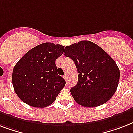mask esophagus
<instances>
[{
    "label": "esophagus",
    "mask_w": 133,
    "mask_h": 133,
    "mask_svg": "<svg viewBox=\"0 0 133 133\" xmlns=\"http://www.w3.org/2000/svg\"><path fill=\"white\" fill-rule=\"evenodd\" d=\"M68 76H67V75H64V76H63V78H64L65 79V81H68Z\"/></svg>",
    "instance_id": "1"
}]
</instances>
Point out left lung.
I'll use <instances>...</instances> for the list:
<instances>
[{
  "instance_id": "8db88e82",
  "label": "left lung",
  "mask_w": 133,
  "mask_h": 133,
  "mask_svg": "<svg viewBox=\"0 0 133 133\" xmlns=\"http://www.w3.org/2000/svg\"><path fill=\"white\" fill-rule=\"evenodd\" d=\"M65 56L75 62L78 82L70 92L75 101L84 107H97L107 102L117 90L119 69L99 45L88 41L66 46Z\"/></svg>"
}]
</instances>
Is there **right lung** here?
Returning <instances> with one entry per match:
<instances>
[{"label":"right lung","mask_w":133,"mask_h":133,"mask_svg":"<svg viewBox=\"0 0 133 133\" xmlns=\"http://www.w3.org/2000/svg\"><path fill=\"white\" fill-rule=\"evenodd\" d=\"M64 46L44 43L28 51L14 68L12 84L24 103L35 108L52 104L65 86V81L56 72L55 61Z\"/></svg>","instance_id":"1"}]
</instances>
